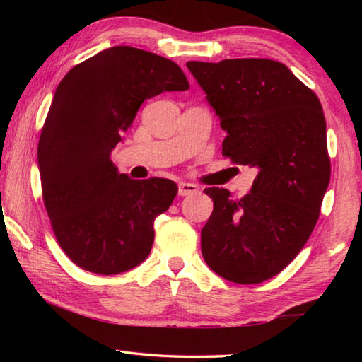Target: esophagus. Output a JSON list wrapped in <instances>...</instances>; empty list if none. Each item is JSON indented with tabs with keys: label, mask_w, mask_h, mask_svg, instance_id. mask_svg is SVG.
I'll return each instance as SVG.
<instances>
[{
	"label": "esophagus",
	"mask_w": 362,
	"mask_h": 362,
	"mask_svg": "<svg viewBox=\"0 0 362 362\" xmlns=\"http://www.w3.org/2000/svg\"><path fill=\"white\" fill-rule=\"evenodd\" d=\"M199 188L194 183H188V182H180L179 183V194L180 196H189L198 193Z\"/></svg>",
	"instance_id": "esophagus-1"
}]
</instances>
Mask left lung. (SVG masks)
I'll list each match as a JSON object with an SVG mask.
<instances>
[{"label": "left lung", "mask_w": 362, "mask_h": 362, "mask_svg": "<svg viewBox=\"0 0 362 362\" xmlns=\"http://www.w3.org/2000/svg\"><path fill=\"white\" fill-rule=\"evenodd\" d=\"M226 132L222 155L259 169L252 189L204 193L214 211L201 250L218 276L257 284L276 276L308 241L330 180L321 102L284 64L269 59L188 62Z\"/></svg>", "instance_id": "left-lung-1"}]
</instances>
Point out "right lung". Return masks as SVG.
I'll return each instance as SVG.
<instances>
[{"label": "right lung", "mask_w": 362, "mask_h": 362, "mask_svg": "<svg viewBox=\"0 0 362 362\" xmlns=\"http://www.w3.org/2000/svg\"><path fill=\"white\" fill-rule=\"evenodd\" d=\"M188 88L173 60L131 46L95 54L57 86L41 131L38 168L54 235L79 268L108 276L148 257L153 222L179 188L159 177L131 180L110 156L144 100Z\"/></svg>", "instance_id": "add662e5"}]
</instances>
